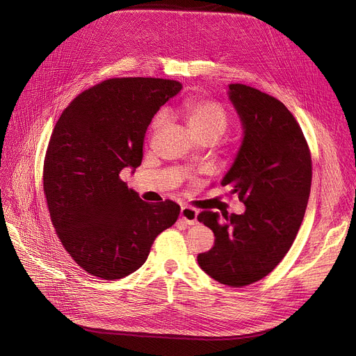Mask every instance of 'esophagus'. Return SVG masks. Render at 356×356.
<instances>
[{
	"label": "esophagus",
	"instance_id": "esophagus-1",
	"mask_svg": "<svg viewBox=\"0 0 356 356\" xmlns=\"http://www.w3.org/2000/svg\"><path fill=\"white\" fill-rule=\"evenodd\" d=\"M197 211L192 207H181V211H180V218H181V222L184 223V225H195L196 220H197Z\"/></svg>",
	"mask_w": 356,
	"mask_h": 356
}]
</instances>
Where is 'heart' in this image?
I'll return each instance as SVG.
<instances>
[{
    "mask_svg": "<svg viewBox=\"0 0 356 356\" xmlns=\"http://www.w3.org/2000/svg\"><path fill=\"white\" fill-rule=\"evenodd\" d=\"M183 111L188 117L192 133L197 136H213L215 138L225 133L229 125V114L220 102L209 98L188 99L183 104ZM165 120V112L161 111L154 117L152 128L157 129Z\"/></svg>",
    "mask_w": 356,
    "mask_h": 356,
    "instance_id": "1",
    "label": "heart"
}]
</instances>
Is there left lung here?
Returning a JSON list of instances; mask_svg holds the SVG:
<instances>
[{
  "mask_svg": "<svg viewBox=\"0 0 356 356\" xmlns=\"http://www.w3.org/2000/svg\"><path fill=\"white\" fill-rule=\"evenodd\" d=\"M244 125V141L222 184L245 204L242 215L203 211L197 220L215 234L200 268L220 284L244 287L268 275L289 252L305 218L312 156L287 106L255 88L229 85Z\"/></svg>",
  "mask_w": 356,
  "mask_h": 356,
  "instance_id": "8db88e82",
  "label": "left lung"
}]
</instances>
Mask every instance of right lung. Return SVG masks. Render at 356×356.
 Returning <instances> with one entry per match:
<instances>
[{
  "mask_svg": "<svg viewBox=\"0 0 356 356\" xmlns=\"http://www.w3.org/2000/svg\"><path fill=\"white\" fill-rule=\"evenodd\" d=\"M180 89L170 79H106L79 93L53 128L43 165L50 219L63 248L92 275L134 273L179 218L176 202L141 200L120 173L141 164L148 124Z\"/></svg>",
  "mask_w": 356,
  "mask_h": 356,
  "instance_id": "add662e5",
  "label": "right lung"
}]
</instances>
